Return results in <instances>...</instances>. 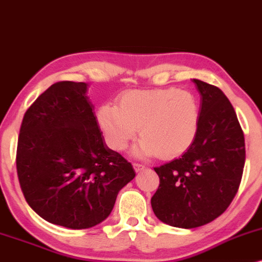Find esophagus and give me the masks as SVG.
<instances>
[{
  "instance_id": "34e87169",
  "label": "esophagus",
  "mask_w": 262,
  "mask_h": 262,
  "mask_svg": "<svg viewBox=\"0 0 262 262\" xmlns=\"http://www.w3.org/2000/svg\"><path fill=\"white\" fill-rule=\"evenodd\" d=\"M132 166H134V168H135V170H136V172H141L142 169H145V166H143V164H141V163H134Z\"/></svg>"
}]
</instances>
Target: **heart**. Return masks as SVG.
<instances>
[{"mask_svg": "<svg viewBox=\"0 0 262 262\" xmlns=\"http://www.w3.org/2000/svg\"><path fill=\"white\" fill-rule=\"evenodd\" d=\"M98 121L107 143L123 151L136 137H142L135 155L162 158L182 155L194 141L199 126V106L190 93L168 89L128 90L120 95L117 106L99 108Z\"/></svg>", "mask_w": 262, "mask_h": 262, "instance_id": "obj_1", "label": "heart"}]
</instances>
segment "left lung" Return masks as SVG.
Returning a JSON list of instances; mask_svg holds the SVG:
<instances>
[{"label":"left lung","instance_id":"left-lung-1","mask_svg":"<svg viewBox=\"0 0 262 262\" xmlns=\"http://www.w3.org/2000/svg\"><path fill=\"white\" fill-rule=\"evenodd\" d=\"M193 83L201 94L198 132L181 158L156 167L160 186L151 198L161 222L183 229L208 224L228 209L245 164L244 132L233 105L219 88Z\"/></svg>","mask_w":262,"mask_h":262}]
</instances>
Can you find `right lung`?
<instances>
[{
	"label": "right lung",
	"mask_w": 262,
	"mask_h": 262,
	"mask_svg": "<svg viewBox=\"0 0 262 262\" xmlns=\"http://www.w3.org/2000/svg\"><path fill=\"white\" fill-rule=\"evenodd\" d=\"M86 90L74 81L49 86L26 111L17 145V174L29 207L70 229L106 219L136 174L105 145Z\"/></svg>",
	"instance_id": "obj_1"
}]
</instances>
